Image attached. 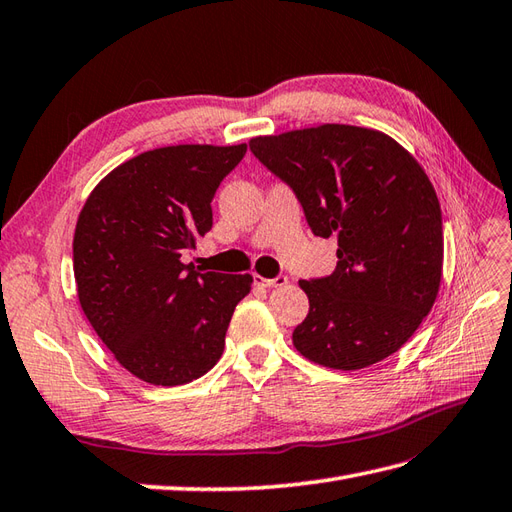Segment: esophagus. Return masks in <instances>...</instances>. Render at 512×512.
Wrapping results in <instances>:
<instances>
[{"label":"esophagus","instance_id":"34e87169","mask_svg":"<svg viewBox=\"0 0 512 512\" xmlns=\"http://www.w3.org/2000/svg\"><path fill=\"white\" fill-rule=\"evenodd\" d=\"M253 283L259 285V288H283V285L288 283V277L279 275L275 279H264L261 275H253Z\"/></svg>","mask_w":512,"mask_h":512}]
</instances>
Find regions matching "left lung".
<instances>
[{
  "label": "left lung",
  "mask_w": 512,
  "mask_h": 512,
  "mask_svg": "<svg viewBox=\"0 0 512 512\" xmlns=\"http://www.w3.org/2000/svg\"><path fill=\"white\" fill-rule=\"evenodd\" d=\"M251 152L292 187L318 237L338 240L329 277L299 281L310 314L296 351L358 371L399 351L430 314L443 275V218L430 178L395 139L323 124L253 137Z\"/></svg>",
  "instance_id": "1"
}]
</instances>
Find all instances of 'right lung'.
I'll use <instances>...</instances> for the list:
<instances>
[{
    "label": "right lung",
    "mask_w": 512,
    "mask_h": 512,
    "mask_svg": "<svg viewBox=\"0 0 512 512\" xmlns=\"http://www.w3.org/2000/svg\"><path fill=\"white\" fill-rule=\"evenodd\" d=\"M246 144L141 152L89 194L74 233L78 301L128 373L181 386L211 371L251 275L198 272L187 248L213 224L211 200Z\"/></svg>",
    "instance_id": "obj_1"
}]
</instances>
